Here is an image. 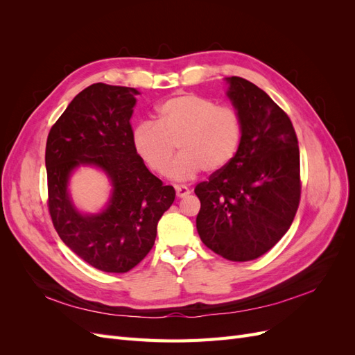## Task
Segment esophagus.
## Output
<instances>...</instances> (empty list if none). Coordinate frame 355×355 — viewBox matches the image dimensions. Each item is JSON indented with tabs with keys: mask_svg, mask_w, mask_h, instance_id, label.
Wrapping results in <instances>:
<instances>
[{
	"mask_svg": "<svg viewBox=\"0 0 355 355\" xmlns=\"http://www.w3.org/2000/svg\"><path fill=\"white\" fill-rule=\"evenodd\" d=\"M175 189H176V196L179 198H184L191 194V189L187 185H175Z\"/></svg>",
	"mask_w": 355,
	"mask_h": 355,
	"instance_id": "34e87169",
	"label": "esophagus"
}]
</instances>
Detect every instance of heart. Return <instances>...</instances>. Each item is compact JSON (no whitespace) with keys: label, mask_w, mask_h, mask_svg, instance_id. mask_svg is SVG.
<instances>
[{"label":"heart","mask_w":355,"mask_h":355,"mask_svg":"<svg viewBox=\"0 0 355 355\" xmlns=\"http://www.w3.org/2000/svg\"><path fill=\"white\" fill-rule=\"evenodd\" d=\"M243 139V120L230 105L194 93L173 96L157 108V120L137 124L133 146L145 164L164 175L176 153L179 158L168 175L187 180L201 170L216 173L232 163Z\"/></svg>","instance_id":"1"}]
</instances>
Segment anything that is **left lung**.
I'll use <instances>...</instances> for the list:
<instances>
[{
    "label": "left lung",
    "instance_id": "1",
    "mask_svg": "<svg viewBox=\"0 0 355 355\" xmlns=\"http://www.w3.org/2000/svg\"><path fill=\"white\" fill-rule=\"evenodd\" d=\"M227 81L243 139L232 163L194 189L201 202L197 231L216 254L247 262L271 250L295 219L299 146L292 121L270 96L244 78Z\"/></svg>",
    "mask_w": 355,
    "mask_h": 355
}]
</instances>
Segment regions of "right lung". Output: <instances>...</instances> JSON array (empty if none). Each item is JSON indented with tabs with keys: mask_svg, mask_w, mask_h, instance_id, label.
Segmentation results:
<instances>
[{
	"mask_svg": "<svg viewBox=\"0 0 355 355\" xmlns=\"http://www.w3.org/2000/svg\"><path fill=\"white\" fill-rule=\"evenodd\" d=\"M139 92L96 83L75 96L53 124L46 145L49 211L53 227L69 249L96 270L130 271L153 249L157 223L175 201L133 146L130 118ZM81 164L101 166L113 182L109 207L81 215L66 187Z\"/></svg>",
	"mask_w": 355,
	"mask_h": 355,
	"instance_id": "right-lung-1",
	"label": "right lung"
}]
</instances>
